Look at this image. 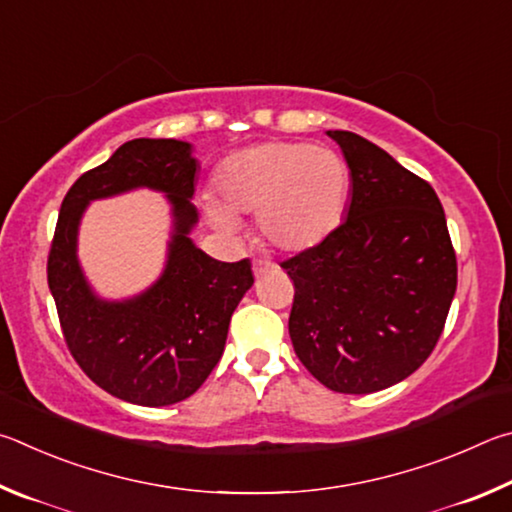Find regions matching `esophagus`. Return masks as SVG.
Instances as JSON below:
<instances>
[{"label":"esophagus","instance_id":"esophagus-1","mask_svg":"<svg viewBox=\"0 0 512 512\" xmlns=\"http://www.w3.org/2000/svg\"><path fill=\"white\" fill-rule=\"evenodd\" d=\"M274 265L270 263H263V261H254V276L256 279H261V276H265L267 272H272Z\"/></svg>","mask_w":512,"mask_h":512}]
</instances>
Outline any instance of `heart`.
Returning <instances> with one entry per match:
<instances>
[{"label": "heart", "instance_id": "obj_1", "mask_svg": "<svg viewBox=\"0 0 512 512\" xmlns=\"http://www.w3.org/2000/svg\"><path fill=\"white\" fill-rule=\"evenodd\" d=\"M220 202L206 215L220 231L238 233V215H254L276 251L301 254L324 242L342 220L348 166L337 152L301 141L258 143L233 152L215 173Z\"/></svg>", "mask_w": 512, "mask_h": 512}]
</instances>
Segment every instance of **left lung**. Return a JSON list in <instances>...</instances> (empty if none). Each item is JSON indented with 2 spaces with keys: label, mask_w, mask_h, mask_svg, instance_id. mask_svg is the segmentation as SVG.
I'll return each mask as SVG.
<instances>
[{
  "label": "left lung",
  "mask_w": 512,
  "mask_h": 512,
  "mask_svg": "<svg viewBox=\"0 0 512 512\" xmlns=\"http://www.w3.org/2000/svg\"><path fill=\"white\" fill-rule=\"evenodd\" d=\"M328 137L351 170V206L324 242L281 263L294 281L288 328L324 387L362 396L432 355L456 292V254L425 179L360 134Z\"/></svg>",
  "instance_id": "obj_1"
}]
</instances>
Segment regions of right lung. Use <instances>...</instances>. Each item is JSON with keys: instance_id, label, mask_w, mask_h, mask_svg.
<instances>
[{"instance_id": "add662e5", "label": "right lung", "mask_w": 512, "mask_h": 512, "mask_svg": "<svg viewBox=\"0 0 512 512\" xmlns=\"http://www.w3.org/2000/svg\"><path fill=\"white\" fill-rule=\"evenodd\" d=\"M177 139H132L105 164L80 175L60 206L47 279L60 328L80 369L114 398L166 407L202 387L220 362L233 310L254 285L251 263L215 261L188 233L197 224V159ZM134 187L167 193L174 236L160 279L132 300L95 297L79 270L75 245L86 204Z\"/></svg>"}]
</instances>
